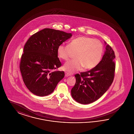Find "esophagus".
I'll list each match as a JSON object with an SVG mask.
<instances>
[{
    "label": "esophagus",
    "instance_id": "obj_1",
    "mask_svg": "<svg viewBox=\"0 0 134 134\" xmlns=\"http://www.w3.org/2000/svg\"><path fill=\"white\" fill-rule=\"evenodd\" d=\"M65 76L66 77L69 76L71 75L69 73H68L67 72H65Z\"/></svg>",
    "mask_w": 134,
    "mask_h": 134
}]
</instances>
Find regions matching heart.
I'll return each instance as SVG.
<instances>
[{"label":"heart","mask_w":134,"mask_h":134,"mask_svg":"<svg viewBox=\"0 0 134 134\" xmlns=\"http://www.w3.org/2000/svg\"><path fill=\"white\" fill-rule=\"evenodd\" d=\"M103 53L102 43L98 40L87 37H79L72 40L69 45L61 44L58 47V57L68 60L75 53L76 59L66 62L64 70L73 73L81 69L90 70L100 62Z\"/></svg>","instance_id":"obj_1"}]
</instances>
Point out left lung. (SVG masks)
I'll list each match as a JSON object with an SVG mask.
<instances>
[{
	"mask_svg": "<svg viewBox=\"0 0 134 134\" xmlns=\"http://www.w3.org/2000/svg\"><path fill=\"white\" fill-rule=\"evenodd\" d=\"M115 52L109 45L102 60L95 68L75 75L76 83L71 96L77 102L89 104L99 98L108 90L115 77Z\"/></svg>",
	"mask_w": 134,
	"mask_h": 134,
	"instance_id": "1",
	"label": "left lung"
}]
</instances>
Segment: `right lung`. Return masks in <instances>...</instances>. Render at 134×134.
Wrapping results in <instances>:
<instances>
[{
	"instance_id": "right-lung-1",
	"label": "right lung",
	"mask_w": 134,
	"mask_h": 134,
	"mask_svg": "<svg viewBox=\"0 0 134 134\" xmlns=\"http://www.w3.org/2000/svg\"><path fill=\"white\" fill-rule=\"evenodd\" d=\"M71 36V33L47 28L32 35L26 42L19 68L26 87L33 94H51L64 78V71L56 70L62 66L58 47Z\"/></svg>"
}]
</instances>
